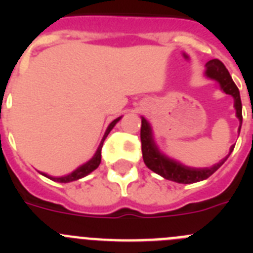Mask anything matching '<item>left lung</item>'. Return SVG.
I'll return each mask as SVG.
<instances>
[{
  "mask_svg": "<svg viewBox=\"0 0 253 253\" xmlns=\"http://www.w3.org/2000/svg\"><path fill=\"white\" fill-rule=\"evenodd\" d=\"M207 76L218 81L222 86L223 91L228 95H232L234 99V107L237 111V118L240 119L242 124V102H241V96L238 87L232 80L231 75L225 68L224 64L219 59H211L207 63ZM241 130V126H240ZM140 142H142V153L144 163L149 169L161 175L167 180L176 181L180 184H193L198 181H203L211 176L219 167L222 166L228 156L232 153L234 146L231 147V151L227 157L213 167H207V169H193V167L184 166L182 163L177 162L175 160L163 156L158 148L154 144V140L152 138V130L148 122L144 118L142 119V128H140Z\"/></svg>",
  "mask_w": 253,
  "mask_h": 253,
  "instance_id": "obj_1",
  "label": "left lung"
}]
</instances>
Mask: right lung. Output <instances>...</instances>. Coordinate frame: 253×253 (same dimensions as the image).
Returning a JSON list of instances; mask_svg holds the SVG:
<instances>
[{
  "instance_id": "right-lung-1",
  "label": "right lung",
  "mask_w": 253,
  "mask_h": 253,
  "mask_svg": "<svg viewBox=\"0 0 253 253\" xmlns=\"http://www.w3.org/2000/svg\"><path fill=\"white\" fill-rule=\"evenodd\" d=\"M120 118H118V119H115L114 122L110 123V125L107 126L106 129V133H105L104 138H102L101 143H100L99 148H97V151H96L95 156H93L92 158H91L88 162H86L84 165H82V166L78 167L77 169H75V171L72 172V173H69V175L67 176H62V177H51V176H48L45 175V173H43L44 176H46L48 178H50V180L53 181H58V182H71V181H75V180H78V178H82L84 177V176H87L90 172H92L93 169H96L97 167H99L100 162H101V149H102V144H104V140L105 138L107 137V134L110 133L111 129L114 128V125L116 124V123L119 122Z\"/></svg>"
}]
</instances>
